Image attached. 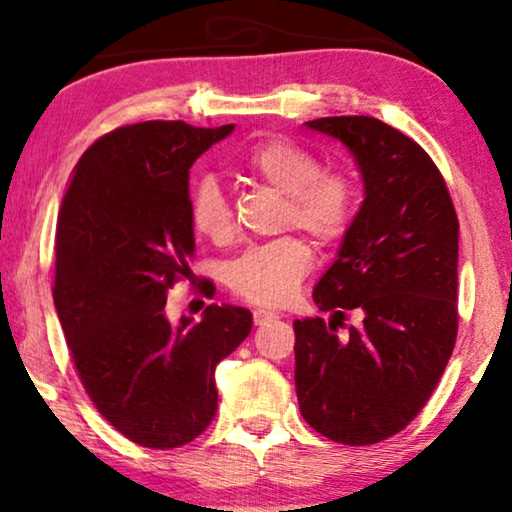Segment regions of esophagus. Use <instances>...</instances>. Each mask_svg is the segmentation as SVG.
<instances>
[{"mask_svg": "<svg viewBox=\"0 0 512 512\" xmlns=\"http://www.w3.org/2000/svg\"><path fill=\"white\" fill-rule=\"evenodd\" d=\"M275 319H279L275 312L261 310V307H258V310H254V324L256 326H265V324H270V321H275Z\"/></svg>", "mask_w": 512, "mask_h": 512, "instance_id": "esophagus-1", "label": "esophagus"}]
</instances>
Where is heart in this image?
<instances>
[{
  "instance_id": "1",
  "label": "heart",
  "mask_w": 512,
  "mask_h": 512,
  "mask_svg": "<svg viewBox=\"0 0 512 512\" xmlns=\"http://www.w3.org/2000/svg\"><path fill=\"white\" fill-rule=\"evenodd\" d=\"M240 167L251 179L286 195V226L305 230L319 244H335L347 235L359 209V184L349 172L321 170L310 149L286 137H265L251 144L242 153ZM188 214L193 230L205 240H233V205L214 177L195 181ZM312 263L310 244L303 237L286 235L235 258L228 268V286L247 303L279 307L298 291Z\"/></svg>"
}]
</instances>
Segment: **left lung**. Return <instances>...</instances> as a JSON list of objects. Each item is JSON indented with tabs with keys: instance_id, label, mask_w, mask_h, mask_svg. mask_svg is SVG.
<instances>
[{
	"instance_id": "8db88e82",
	"label": "left lung",
	"mask_w": 512,
	"mask_h": 512,
	"mask_svg": "<svg viewBox=\"0 0 512 512\" xmlns=\"http://www.w3.org/2000/svg\"><path fill=\"white\" fill-rule=\"evenodd\" d=\"M305 125L352 151L366 198L312 293L333 319L293 321L300 415L335 443L373 445L419 415L452 356L459 219L415 139L373 116ZM349 309L362 326L338 336Z\"/></svg>"
}]
</instances>
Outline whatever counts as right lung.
<instances>
[{
    "instance_id": "add662e5",
    "label": "right lung",
    "mask_w": 512,
    "mask_h": 512,
    "mask_svg": "<svg viewBox=\"0 0 512 512\" xmlns=\"http://www.w3.org/2000/svg\"><path fill=\"white\" fill-rule=\"evenodd\" d=\"M235 125H123L74 167L55 235L53 300L83 389L132 443L170 450L216 415L214 370L251 333V312L209 305L200 321L165 317L191 275L188 170ZM205 296L214 293L202 286Z\"/></svg>"
}]
</instances>
